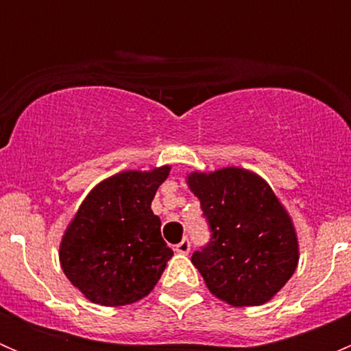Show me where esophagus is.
Masks as SVG:
<instances>
[{"instance_id": "obj_1", "label": "esophagus", "mask_w": 351, "mask_h": 351, "mask_svg": "<svg viewBox=\"0 0 351 351\" xmlns=\"http://www.w3.org/2000/svg\"><path fill=\"white\" fill-rule=\"evenodd\" d=\"M175 250H176V253L186 254V253H189V251H190V241L185 238V239H183V241H180L178 244H176Z\"/></svg>"}]
</instances>
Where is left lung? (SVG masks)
Here are the masks:
<instances>
[{
    "instance_id": "8db88e82",
    "label": "left lung",
    "mask_w": 351,
    "mask_h": 351,
    "mask_svg": "<svg viewBox=\"0 0 351 351\" xmlns=\"http://www.w3.org/2000/svg\"><path fill=\"white\" fill-rule=\"evenodd\" d=\"M186 185L212 231L210 243L192 256L212 295L232 307L274 299L299 265V239L271 186L236 166L186 173Z\"/></svg>"
}]
</instances>
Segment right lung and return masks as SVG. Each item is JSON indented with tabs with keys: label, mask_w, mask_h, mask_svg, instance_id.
<instances>
[{
	"label": "right lung",
	"mask_w": 351,
	"mask_h": 351,
	"mask_svg": "<svg viewBox=\"0 0 351 351\" xmlns=\"http://www.w3.org/2000/svg\"><path fill=\"white\" fill-rule=\"evenodd\" d=\"M171 166L129 169L90 190L67 224L59 261L69 282L90 302L105 307L149 295L173 256L161 238L151 202Z\"/></svg>",
	"instance_id": "1"
}]
</instances>
